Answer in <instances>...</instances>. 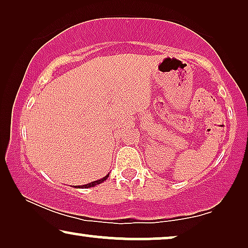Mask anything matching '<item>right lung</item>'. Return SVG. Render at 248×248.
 Masks as SVG:
<instances>
[{
	"label": "right lung",
	"instance_id": "add662e5",
	"mask_svg": "<svg viewBox=\"0 0 248 248\" xmlns=\"http://www.w3.org/2000/svg\"><path fill=\"white\" fill-rule=\"evenodd\" d=\"M108 176H109V174H108L107 176H105L104 178H101V179H98V181H94V182H91V183H89V184H87V185H82V186H79V188H88V187H93V186H94V185H97V184H101V183H103L104 181H106L107 179V177Z\"/></svg>",
	"mask_w": 248,
	"mask_h": 248
}]
</instances>
